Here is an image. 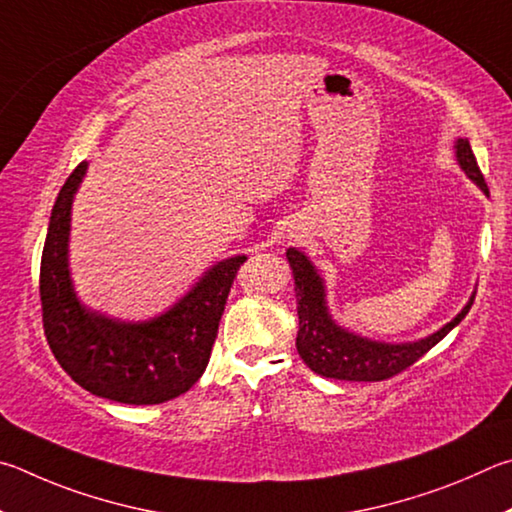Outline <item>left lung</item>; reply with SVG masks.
I'll use <instances>...</instances> for the list:
<instances>
[{"label":"left lung","mask_w":512,"mask_h":512,"mask_svg":"<svg viewBox=\"0 0 512 512\" xmlns=\"http://www.w3.org/2000/svg\"><path fill=\"white\" fill-rule=\"evenodd\" d=\"M454 157L463 173L483 193L490 195L486 179L481 175L468 139L459 137L454 141ZM285 258L290 263L294 292H297V351L310 371L333 380L380 382L405 371L407 366L418 362L429 348H434L441 342L452 328L461 324L463 317L472 308L474 294H477V290H474L459 315L452 321H447L445 326L434 330L432 335L420 337L416 342H382V339L364 337L351 328L337 324L328 308L324 276L319 274L315 263L301 249L290 247L285 251Z\"/></svg>","instance_id":"8db88e82"}]
</instances>
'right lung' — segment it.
<instances>
[{
    "label": "right lung",
    "mask_w": 512,
    "mask_h": 512,
    "mask_svg": "<svg viewBox=\"0 0 512 512\" xmlns=\"http://www.w3.org/2000/svg\"><path fill=\"white\" fill-rule=\"evenodd\" d=\"M87 175L83 161L53 204L40 265L44 335L71 380L123 405H159L182 396L209 364L218 324L238 267L236 254L211 265L168 310L123 321L78 299L69 270L71 206Z\"/></svg>",
    "instance_id": "add662e5"
}]
</instances>
